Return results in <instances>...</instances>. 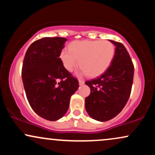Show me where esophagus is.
Instances as JSON below:
<instances>
[{"label":"esophagus","mask_w":155,"mask_h":155,"mask_svg":"<svg viewBox=\"0 0 155 155\" xmlns=\"http://www.w3.org/2000/svg\"><path fill=\"white\" fill-rule=\"evenodd\" d=\"M79 85H80V86H81V85H83L84 84V81L83 80H81V79H79Z\"/></svg>","instance_id":"34e87169"}]
</instances>
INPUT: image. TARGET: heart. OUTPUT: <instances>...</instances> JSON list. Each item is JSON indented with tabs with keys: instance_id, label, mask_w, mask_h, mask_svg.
Wrapping results in <instances>:
<instances>
[{
	"instance_id": "b5f03b06",
	"label": "heart",
	"mask_w": 155,
	"mask_h": 155,
	"mask_svg": "<svg viewBox=\"0 0 155 155\" xmlns=\"http://www.w3.org/2000/svg\"><path fill=\"white\" fill-rule=\"evenodd\" d=\"M114 55L115 47L109 41L83 40L72 41L69 49H63L60 57L68 71L71 72L79 62L82 71L88 77L94 78L107 70Z\"/></svg>"
}]
</instances>
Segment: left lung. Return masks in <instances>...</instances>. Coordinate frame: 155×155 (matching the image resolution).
<instances>
[{
  "mask_svg": "<svg viewBox=\"0 0 155 155\" xmlns=\"http://www.w3.org/2000/svg\"><path fill=\"white\" fill-rule=\"evenodd\" d=\"M115 45V55L107 70L99 77L85 82L90 94L85 98V108L94 120L106 122L123 109L131 92L134 66L122 44L109 40Z\"/></svg>",
  "mask_w": 155,
  "mask_h": 155,
  "instance_id": "8db88e82",
  "label": "left lung"
}]
</instances>
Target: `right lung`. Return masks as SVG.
I'll use <instances>...</instances> for the list:
<instances>
[{
    "instance_id": "1",
    "label": "right lung",
    "mask_w": 155,
    "mask_h": 155,
    "mask_svg": "<svg viewBox=\"0 0 155 155\" xmlns=\"http://www.w3.org/2000/svg\"><path fill=\"white\" fill-rule=\"evenodd\" d=\"M67 39L45 37L35 41L25 55L22 78L27 98L38 116L49 121L62 118L79 81L60 58Z\"/></svg>"
}]
</instances>
